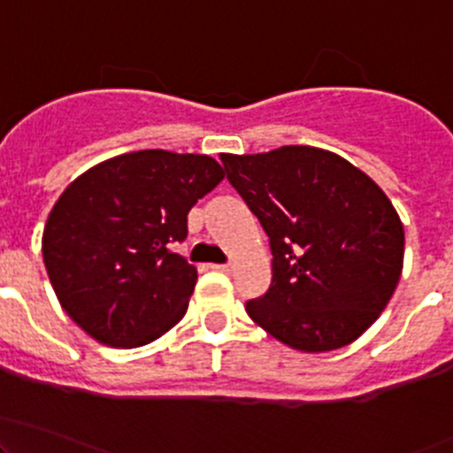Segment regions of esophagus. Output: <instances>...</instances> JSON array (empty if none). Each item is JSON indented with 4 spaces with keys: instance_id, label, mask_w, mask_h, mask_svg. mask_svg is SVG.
I'll return each mask as SVG.
<instances>
[{
    "instance_id": "34e87169",
    "label": "esophagus",
    "mask_w": 453,
    "mask_h": 453,
    "mask_svg": "<svg viewBox=\"0 0 453 453\" xmlns=\"http://www.w3.org/2000/svg\"><path fill=\"white\" fill-rule=\"evenodd\" d=\"M212 269H219V272H232V263H221V265H212Z\"/></svg>"
}]
</instances>
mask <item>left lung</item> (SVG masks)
<instances>
[{
    "instance_id": "8db88e82",
    "label": "left lung",
    "mask_w": 453,
    "mask_h": 453,
    "mask_svg": "<svg viewBox=\"0 0 453 453\" xmlns=\"http://www.w3.org/2000/svg\"><path fill=\"white\" fill-rule=\"evenodd\" d=\"M221 162L272 250V285L245 303L250 318L304 353L357 340L403 269V226L390 199L366 173L313 146Z\"/></svg>"
}]
</instances>
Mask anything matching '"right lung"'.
<instances>
[{
	"label": "right lung",
	"mask_w": 453,
	"mask_h": 453,
	"mask_svg": "<svg viewBox=\"0 0 453 453\" xmlns=\"http://www.w3.org/2000/svg\"><path fill=\"white\" fill-rule=\"evenodd\" d=\"M208 155L138 150L72 181L43 230V263L65 313L94 340L134 349L188 309L197 269L173 252L188 212L223 180Z\"/></svg>",
	"instance_id": "right-lung-1"
}]
</instances>
